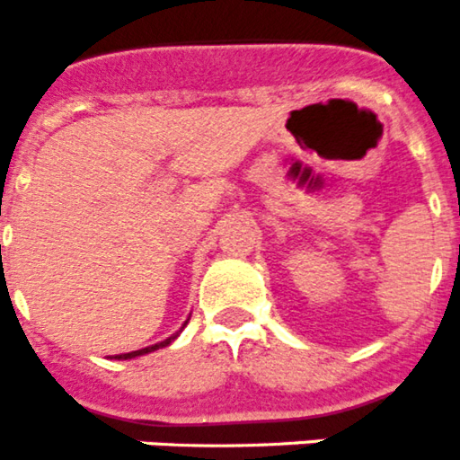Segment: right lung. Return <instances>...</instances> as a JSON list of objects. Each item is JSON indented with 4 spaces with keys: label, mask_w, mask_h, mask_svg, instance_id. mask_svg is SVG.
Wrapping results in <instances>:
<instances>
[{
    "label": "right lung",
    "mask_w": 460,
    "mask_h": 460,
    "mask_svg": "<svg viewBox=\"0 0 460 460\" xmlns=\"http://www.w3.org/2000/svg\"><path fill=\"white\" fill-rule=\"evenodd\" d=\"M177 334H180V332H177ZM177 334L170 336V339H165V341H161V343H156V345H149V348H142V350H136V352H124V355H115V359H133V357L149 355V352H154V350H158V348H165V345L172 343V341L177 339Z\"/></svg>",
    "instance_id": "obj_1"
}]
</instances>
